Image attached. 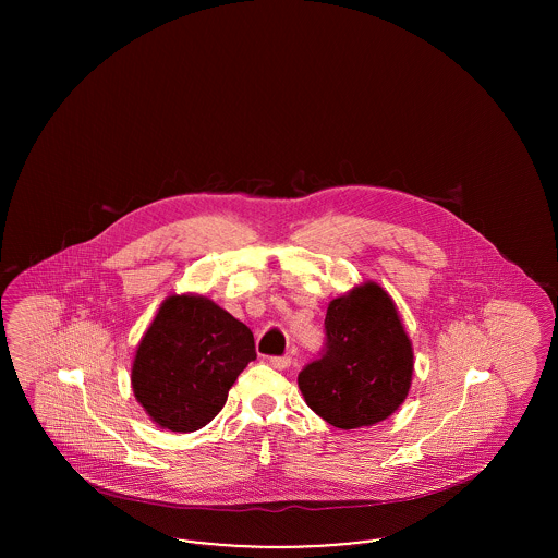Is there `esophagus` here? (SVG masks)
<instances>
[{
	"instance_id": "obj_1",
	"label": "esophagus",
	"mask_w": 558,
	"mask_h": 558,
	"mask_svg": "<svg viewBox=\"0 0 558 558\" xmlns=\"http://www.w3.org/2000/svg\"><path fill=\"white\" fill-rule=\"evenodd\" d=\"M291 355H274V357H269V366L276 368V371H287L291 366Z\"/></svg>"
}]
</instances>
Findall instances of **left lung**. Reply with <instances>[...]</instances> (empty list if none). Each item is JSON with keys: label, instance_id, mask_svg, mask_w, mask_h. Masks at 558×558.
Segmentation results:
<instances>
[{"label": "left lung", "instance_id": "left-lung-1", "mask_svg": "<svg viewBox=\"0 0 558 558\" xmlns=\"http://www.w3.org/2000/svg\"><path fill=\"white\" fill-rule=\"evenodd\" d=\"M318 360L299 372L307 405L337 428L371 426L408 396L414 353L391 296L368 282L328 305Z\"/></svg>", "mask_w": 558, "mask_h": 558}]
</instances>
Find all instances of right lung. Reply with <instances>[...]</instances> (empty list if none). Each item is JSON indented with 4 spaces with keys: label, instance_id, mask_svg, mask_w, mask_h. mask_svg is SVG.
<instances>
[{
    "label": "right lung",
    "instance_id": "obj_1",
    "mask_svg": "<svg viewBox=\"0 0 558 558\" xmlns=\"http://www.w3.org/2000/svg\"><path fill=\"white\" fill-rule=\"evenodd\" d=\"M255 357L248 326L205 296L173 294L140 341L133 393L162 428L198 430L217 416Z\"/></svg>",
    "mask_w": 558,
    "mask_h": 558
}]
</instances>
